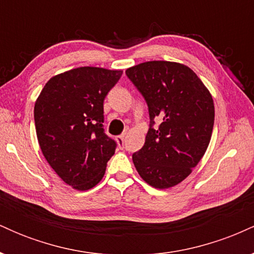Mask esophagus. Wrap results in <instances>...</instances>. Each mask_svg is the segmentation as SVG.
Wrapping results in <instances>:
<instances>
[{"mask_svg":"<svg viewBox=\"0 0 254 254\" xmlns=\"http://www.w3.org/2000/svg\"><path fill=\"white\" fill-rule=\"evenodd\" d=\"M124 135H121V136H117L116 137V139H117V143H118V145L121 148H123L124 147Z\"/></svg>","mask_w":254,"mask_h":254,"instance_id":"34e87169","label":"esophagus"}]
</instances>
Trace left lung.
Masks as SVG:
<instances>
[{"label": "left lung", "instance_id": "left-lung-1", "mask_svg": "<svg viewBox=\"0 0 254 254\" xmlns=\"http://www.w3.org/2000/svg\"><path fill=\"white\" fill-rule=\"evenodd\" d=\"M125 72L144 97L150 117L133 165L150 186L170 189L190 176L208 149L215 119L211 93L196 72L178 62L149 61ZM155 120L160 125L154 129Z\"/></svg>", "mask_w": 254, "mask_h": 254}]
</instances>
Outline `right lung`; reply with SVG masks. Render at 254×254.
<instances>
[{
    "instance_id": "1",
    "label": "right lung",
    "mask_w": 254,
    "mask_h": 254,
    "mask_svg": "<svg viewBox=\"0 0 254 254\" xmlns=\"http://www.w3.org/2000/svg\"><path fill=\"white\" fill-rule=\"evenodd\" d=\"M123 70L80 66L55 75L34 104L38 142L46 161L78 191L103 179L116 142L104 132V100Z\"/></svg>"
}]
</instances>
